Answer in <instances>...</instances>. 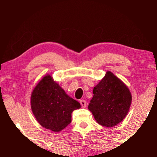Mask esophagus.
Here are the masks:
<instances>
[{"instance_id": "obj_1", "label": "esophagus", "mask_w": 157, "mask_h": 157, "mask_svg": "<svg viewBox=\"0 0 157 157\" xmlns=\"http://www.w3.org/2000/svg\"><path fill=\"white\" fill-rule=\"evenodd\" d=\"M80 104L82 105V107H86V102L84 100H80Z\"/></svg>"}]
</instances>
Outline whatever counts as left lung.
<instances>
[{
    "instance_id": "8db88e82",
    "label": "left lung",
    "mask_w": 157,
    "mask_h": 157,
    "mask_svg": "<svg viewBox=\"0 0 157 157\" xmlns=\"http://www.w3.org/2000/svg\"><path fill=\"white\" fill-rule=\"evenodd\" d=\"M93 94L88 109L98 123L111 127L123 121L129 112L132 98L129 88L121 79L107 71L94 88Z\"/></svg>"
}]
</instances>
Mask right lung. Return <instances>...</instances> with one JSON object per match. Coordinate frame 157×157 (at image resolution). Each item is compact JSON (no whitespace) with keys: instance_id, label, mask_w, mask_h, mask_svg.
Listing matches in <instances>:
<instances>
[{"instance_id":"obj_1","label":"right lung","mask_w":157,"mask_h":157,"mask_svg":"<svg viewBox=\"0 0 157 157\" xmlns=\"http://www.w3.org/2000/svg\"><path fill=\"white\" fill-rule=\"evenodd\" d=\"M30 104L37 122L54 132H59L67 127L71 122V113L81 107L78 101L68 96L49 74L34 87Z\"/></svg>"}]
</instances>
